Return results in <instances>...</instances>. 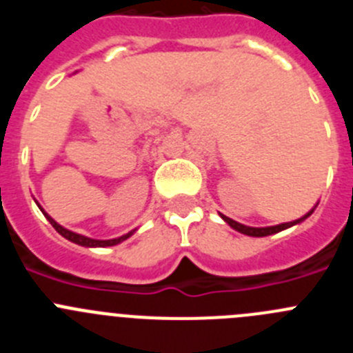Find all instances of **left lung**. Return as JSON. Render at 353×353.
<instances>
[{
	"instance_id": "left-lung-1",
	"label": "left lung",
	"mask_w": 353,
	"mask_h": 353,
	"mask_svg": "<svg viewBox=\"0 0 353 353\" xmlns=\"http://www.w3.org/2000/svg\"><path fill=\"white\" fill-rule=\"evenodd\" d=\"M313 214V210L307 212V214L304 215V217H301V219L297 221H292V223H283V224H276V226H267V228H251V226H244V224L236 223V221L230 219V217H226V215L221 214V217H223L224 221H226L230 226L233 228V230H236V232L244 233V235H249V236H267V235H274V233L277 232H283V230H286V228L290 226H295V224L302 223L304 219H307L310 215Z\"/></svg>"
}]
</instances>
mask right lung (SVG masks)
Returning a JSON list of instances; mask_svg holds the SVG:
<instances>
[{"label":"right lung","instance_id":"1","mask_svg":"<svg viewBox=\"0 0 353 353\" xmlns=\"http://www.w3.org/2000/svg\"><path fill=\"white\" fill-rule=\"evenodd\" d=\"M40 210H42V208H40ZM43 215L48 217L49 223L52 224V228H54L56 232L60 233L61 236H65V239L70 240V242H74V244L84 245V248H108V245H117V244H120V242H123V240L129 239V236L134 233V232H130V233H127V235L118 236V239H111V240H95V239H88V236H84V235H79V233H74V232H70V230H67V228L60 226V224L56 223L51 215H48L46 212H43Z\"/></svg>","mask_w":353,"mask_h":353}]
</instances>
